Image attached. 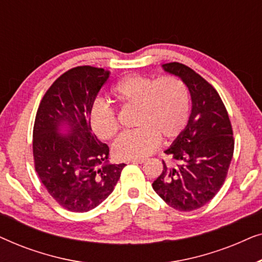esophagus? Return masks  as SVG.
<instances>
[{"instance_id":"obj_1","label":"esophagus","mask_w":262,"mask_h":262,"mask_svg":"<svg viewBox=\"0 0 262 262\" xmlns=\"http://www.w3.org/2000/svg\"><path fill=\"white\" fill-rule=\"evenodd\" d=\"M128 162H132V163H139V164H142V163H144V162H145V160H144V159H137V160H130V161H128Z\"/></svg>"}]
</instances>
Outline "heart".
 <instances>
[{
    "label": "heart",
    "instance_id": "1",
    "mask_svg": "<svg viewBox=\"0 0 262 262\" xmlns=\"http://www.w3.org/2000/svg\"><path fill=\"white\" fill-rule=\"evenodd\" d=\"M112 95L124 106L137 107L134 131L121 134L112 145L118 160H137L151 154L163 141H173L185 130L189 117L188 88L180 78H152L128 75L114 84ZM89 124L100 139H111L118 131L114 111L103 102L89 108Z\"/></svg>",
    "mask_w": 262,
    "mask_h": 262
}]
</instances>
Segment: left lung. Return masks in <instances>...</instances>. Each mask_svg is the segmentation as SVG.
<instances>
[{"mask_svg": "<svg viewBox=\"0 0 262 262\" xmlns=\"http://www.w3.org/2000/svg\"><path fill=\"white\" fill-rule=\"evenodd\" d=\"M162 69L187 85L192 110L185 130L166 151L174 164H166L152 188L168 205L193 211L210 202L227 178L234 154V138L228 112L216 89L181 63Z\"/></svg>", "mask_w": 262, "mask_h": 262, "instance_id": "left-lung-1", "label": "left lung"}]
</instances>
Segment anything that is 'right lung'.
Here are the masks:
<instances>
[{
  "instance_id": "right-lung-1",
  "label": "right lung",
  "mask_w": 262,
  "mask_h": 262,
  "mask_svg": "<svg viewBox=\"0 0 262 262\" xmlns=\"http://www.w3.org/2000/svg\"><path fill=\"white\" fill-rule=\"evenodd\" d=\"M110 74L89 66L68 70L45 93L35 116V171L50 195L73 212L100 205L126 166L107 163L108 146L89 124V108Z\"/></svg>"
}]
</instances>
